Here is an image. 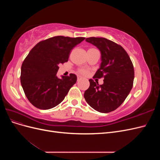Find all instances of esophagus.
Returning <instances> with one entry per match:
<instances>
[{"instance_id": "obj_1", "label": "esophagus", "mask_w": 160, "mask_h": 160, "mask_svg": "<svg viewBox=\"0 0 160 160\" xmlns=\"http://www.w3.org/2000/svg\"><path fill=\"white\" fill-rule=\"evenodd\" d=\"M81 79V77L80 76H78L77 77V81H80Z\"/></svg>"}]
</instances>
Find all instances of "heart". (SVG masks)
I'll return each instance as SVG.
<instances>
[{"mask_svg": "<svg viewBox=\"0 0 160 160\" xmlns=\"http://www.w3.org/2000/svg\"><path fill=\"white\" fill-rule=\"evenodd\" d=\"M79 72L81 75H87L88 73V71L85 69H82L79 70Z\"/></svg>", "mask_w": 160, "mask_h": 160, "instance_id": "1", "label": "heart"}]
</instances>
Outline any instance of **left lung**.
<instances>
[{
	"label": "left lung",
	"instance_id": "left-lung-1",
	"mask_svg": "<svg viewBox=\"0 0 160 160\" xmlns=\"http://www.w3.org/2000/svg\"><path fill=\"white\" fill-rule=\"evenodd\" d=\"M85 41L101 51V63L94 77L104 79L102 85L89 79V88L85 91L84 98L95 110L111 112L123 103L132 89L133 63L123 48L112 41L102 37H89Z\"/></svg>",
	"mask_w": 160,
	"mask_h": 160
}]
</instances>
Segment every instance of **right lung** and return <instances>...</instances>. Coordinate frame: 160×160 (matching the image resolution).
Segmentation results:
<instances>
[{
	"label": "right lung",
	"mask_w": 160,
	"mask_h": 160,
	"mask_svg": "<svg viewBox=\"0 0 160 160\" xmlns=\"http://www.w3.org/2000/svg\"><path fill=\"white\" fill-rule=\"evenodd\" d=\"M85 38L53 37L38 42L31 50L21 66V83L32 105L49 109L65 99L77 76L71 73L58 78L59 65L68 61L71 49Z\"/></svg>",
	"instance_id": "obj_1"
}]
</instances>
